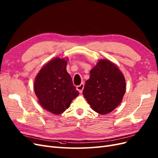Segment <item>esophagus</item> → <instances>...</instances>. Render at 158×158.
<instances>
[{
    "instance_id": "esophagus-1",
    "label": "esophagus",
    "mask_w": 158,
    "mask_h": 158,
    "mask_svg": "<svg viewBox=\"0 0 158 158\" xmlns=\"http://www.w3.org/2000/svg\"><path fill=\"white\" fill-rule=\"evenodd\" d=\"M84 88V84L83 83H82L80 85H78V86L76 87V89H77L78 90V92H79L80 93H82Z\"/></svg>"
}]
</instances>
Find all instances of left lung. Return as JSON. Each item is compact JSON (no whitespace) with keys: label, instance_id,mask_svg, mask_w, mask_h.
I'll list each match as a JSON object with an SVG mask.
<instances>
[{"label":"left lung","instance_id":"obj_1","mask_svg":"<svg viewBox=\"0 0 158 158\" xmlns=\"http://www.w3.org/2000/svg\"><path fill=\"white\" fill-rule=\"evenodd\" d=\"M126 92V81L118 66L107 59H100L90 70L84 96L94 111L106 114L118 106Z\"/></svg>","mask_w":158,"mask_h":158}]
</instances>
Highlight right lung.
Segmentation results:
<instances>
[{
    "instance_id": "1",
    "label": "right lung",
    "mask_w": 158,
    "mask_h": 158,
    "mask_svg": "<svg viewBox=\"0 0 158 158\" xmlns=\"http://www.w3.org/2000/svg\"><path fill=\"white\" fill-rule=\"evenodd\" d=\"M68 59L56 57L45 64L34 81V92L38 102L44 109L59 114L68 109L79 95L66 71Z\"/></svg>"
}]
</instances>
